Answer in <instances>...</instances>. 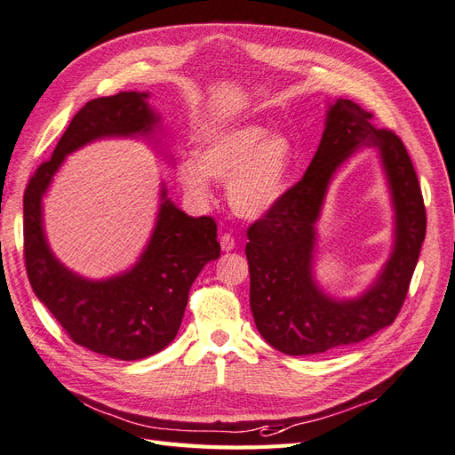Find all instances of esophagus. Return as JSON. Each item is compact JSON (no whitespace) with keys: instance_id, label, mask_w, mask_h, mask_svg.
Here are the masks:
<instances>
[{"instance_id":"esophagus-1","label":"esophagus","mask_w":455,"mask_h":455,"mask_svg":"<svg viewBox=\"0 0 455 455\" xmlns=\"http://www.w3.org/2000/svg\"><path fill=\"white\" fill-rule=\"evenodd\" d=\"M221 249L225 253L232 251V249H236V240H234V236H230V234H223V236H221Z\"/></svg>"}]
</instances>
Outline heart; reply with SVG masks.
<instances>
[{
  "label": "heart",
  "instance_id": "obj_1",
  "mask_svg": "<svg viewBox=\"0 0 455 455\" xmlns=\"http://www.w3.org/2000/svg\"><path fill=\"white\" fill-rule=\"evenodd\" d=\"M299 151L283 132L257 123L210 130L195 149V158L178 166V181L196 202L212 198V181H228L230 208L245 219H260L280 204L291 188Z\"/></svg>",
  "mask_w": 455,
  "mask_h": 455
}]
</instances>
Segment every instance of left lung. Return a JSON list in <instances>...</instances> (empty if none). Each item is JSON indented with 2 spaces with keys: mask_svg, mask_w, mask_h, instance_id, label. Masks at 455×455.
<instances>
[{
  "mask_svg": "<svg viewBox=\"0 0 455 455\" xmlns=\"http://www.w3.org/2000/svg\"><path fill=\"white\" fill-rule=\"evenodd\" d=\"M351 100H327L325 130L304 178L247 230L249 304L257 331L287 355L323 354L369 339L397 317L425 240L423 196L403 141L371 123ZM374 148L394 208V245L373 283L355 298H334L315 277L316 223L338 168Z\"/></svg>",
  "mask_w": 455,
  "mask_h": 455,
  "instance_id": "obj_1",
  "label": "left lung"
}]
</instances>
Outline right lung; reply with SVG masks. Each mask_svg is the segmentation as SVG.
<instances>
[{
    "label": "right lung",
    "mask_w": 455,
    "mask_h": 455,
    "mask_svg": "<svg viewBox=\"0 0 455 455\" xmlns=\"http://www.w3.org/2000/svg\"><path fill=\"white\" fill-rule=\"evenodd\" d=\"M149 96L132 91L89 101L73 116L51 160L37 168L24 193V259L36 297L73 342L121 361L155 355L175 339L190 285L221 253L217 225L212 217H190L180 210L160 181L155 227L140 257L126 270L94 280L68 268L54 255L43 198L64 160L101 140H141L173 166V155L163 143V116L149 104Z\"/></svg>",
    "instance_id": "right-lung-1"
}]
</instances>
